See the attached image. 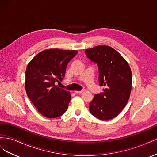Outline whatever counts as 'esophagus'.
Segmentation results:
<instances>
[{"mask_svg":"<svg viewBox=\"0 0 157 157\" xmlns=\"http://www.w3.org/2000/svg\"><path fill=\"white\" fill-rule=\"evenodd\" d=\"M84 91H85V90L83 89V90H80V91H75L74 92H75V94H81V93L84 92Z\"/></svg>","mask_w":157,"mask_h":157,"instance_id":"esophagus-1","label":"esophagus"}]
</instances>
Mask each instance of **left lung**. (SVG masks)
Returning a JSON list of instances; mask_svg holds the SVG:
<instances>
[{"label": "left lung", "mask_w": 157, "mask_h": 157, "mask_svg": "<svg viewBox=\"0 0 157 157\" xmlns=\"http://www.w3.org/2000/svg\"><path fill=\"white\" fill-rule=\"evenodd\" d=\"M88 58L97 63L99 83L106 86L103 92L94 95L90 112L98 119L116 117L129 99L132 75L129 65L117 51L109 46H98L85 50Z\"/></svg>", "instance_id": "1"}]
</instances>
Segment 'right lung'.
I'll return each mask as SVG.
<instances>
[{
  "instance_id": "right-lung-1",
  "label": "right lung",
  "mask_w": 157,
  "mask_h": 157,
  "mask_svg": "<svg viewBox=\"0 0 157 157\" xmlns=\"http://www.w3.org/2000/svg\"><path fill=\"white\" fill-rule=\"evenodd\" d=\"M77 50L48 49L36 55L25 71L27 95L41 115L58 117L67 111L71 94L55 84L62 80L69 61Z\"/></svg>"
}]
</instances>
